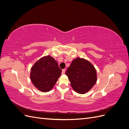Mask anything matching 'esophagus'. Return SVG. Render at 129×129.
Wrapping results in <instances>:
<instances>
[{
	"mask_svg": "<svg viewBox=\"0 0 129 129\" xmlns=\"http://www.w3.org/2000/svg\"><path fill=\"white\" fill-rule=\"evenodd\" d=\"M65 72H66V69H62V75H63V74H65Z\"/></svg>",
	"mask_w": 129,
	"mask_h": 129,
	"instance_id": "esophagus-1",
	"label": "esophagus"
}]
</instances>
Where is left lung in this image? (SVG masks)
I'll list each match as a JSON object with an SVG mask.
<instances>
[{"mask_svg": "<svg viewBox=\"0 0 129 129\" xmlns=\"http://www.w3.org/2000/svg\"><path fill=\"white\" fill-rule=\"evenodd\" d=\"M66 75L74 90L81 94L88 92L97 81L96 69L90 62L83 58L74 59L68 68Z\"/></svg>", "mask_w": 129, "mask_h": 129, "instance_id": "1", "label": "left lung"}]
</instances>
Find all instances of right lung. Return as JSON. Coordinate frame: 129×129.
Segmentation results:
<instances>
[{"label": "right lung", "instance_id": "add662e5", "mask_svg": "<svg viewBox=\"0 0 129 129\" xmlns=\"http://www.w3.org/2000/svg\"><path fill=\"white\" fill-rule=\"evenodd\" d=\"M62 70L50 55L38 60L30 69V78L36 88L42 92L50 91L61 76Z\"/></svg>", "mask_w": 129, "mask_h": 129}]
</instances>
